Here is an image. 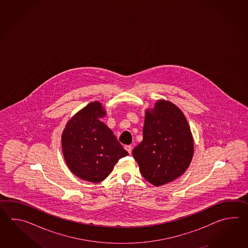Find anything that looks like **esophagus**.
I'll list each match as a JSON object with an SVG mask.
<instances>
[{
    "mask_svg": "<svg viewBox=\"0 0 248 248\" xmlns=\"http://www.w3.org/2000/svg\"><path fill=\"white\" fill-rule=\"evenodd\" d=\"M125 150H126L127 153H129V154H131L132 153V146L131 145H125Z\"/></svg>",
    "mask_w": 248,
    "mask_h": 248,
    "instance_id": "1",
    "label": "esophagus"
}]
</instances>
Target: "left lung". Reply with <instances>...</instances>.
Here are the masks:
<instances>
[{
	"label": "left lung",
	"mask_w": 248,
	"mask_h": 248,
	"mask_svg": "<svg viewBox=\"0 0 248 248\" xmlns=\"http://www.w3.org/2000/svg\"><path fill=\"white\" fill-rule=\"evenodd\" d=\"M142 141L132 154L140 172L155 186L169 184L189 168L194 142L183 111L173 103L158 100L145 111Z\"/></svg>",
	"instance_id": "left-lung-1"
}]
</instances>
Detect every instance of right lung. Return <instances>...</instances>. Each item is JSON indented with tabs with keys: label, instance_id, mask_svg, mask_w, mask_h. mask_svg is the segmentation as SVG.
Here are the masks:
<instances>
[{
	"label": "right lung",
	"instance_id": "obj_1",
	"mask_svg": "<svg viewBox=\"0 0 248 248\" xmlns=\"http://www.w3.org/2000/svg\"><path fill=\"white\" fill-rule=\"evenodd\" d=\"M106 110L92 102L77 112L62 134V150L69 169L77 177L100 183L111 174L120 158L128 155L113 132L101 122Z\"/></svg>",
	"mask_w": 248,
	"mask_h": 248
}]
</instances>
